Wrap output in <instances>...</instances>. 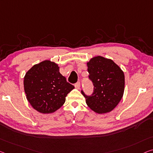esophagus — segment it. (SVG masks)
<instances>
[{
    "label": "esophagus",
    "mask_w": 153,
    "mask_h": 153,
    "mask_svg": "<svg viewBox=\"0 0 153 153\" xmlns=\"http://www.w3.org/2000/svg\"><path fill=\"white\" fill-rule=\"evenodd\" d=\"M75 87H76V88H77V89H79V88H80V83H79V82H77L76 84Z\"/></svg>",
    "instance_id": "obj_1"
}]
</instances>
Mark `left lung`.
Instances as JSON below:
<instances>
[{
  "label": "left lung",
  "instance_id": "obj_1",
  "mask_svg": "<svg viewBox=\"0 0 153 153\" xmlns=\"http://www.w3.org/2000/svg\"><path fill=\"white\" fill-rule=\"evenodd\" d=\"M89 78L94 85L91 96L82 91L86 103L97 114L112 111L118 105L124 92V71L111 59L97 56L86 62Z\"/></svg>",
  "mask_w": 153,
  "mask_h": 153
}]
</instances>
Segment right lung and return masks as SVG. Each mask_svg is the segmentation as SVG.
<instances>
[{
	"label": "right lung",
	"mask_w": 153,
	"mask_h": 153,
	"mask_svg": "<svg viewBox=\"0 0 153 153\" xmlns=\"http://www.w3.org/2000/svg\"><path fill=\"white\" fill-rule=\"evenodd\" d=\"M23 82L27 100L35 110L43 114L60 108L74 88L60 73L58 64L49 60L34 65L26 73Z\"/></svg>",
	"instance_id": "add662e5"
}]
</instances>
